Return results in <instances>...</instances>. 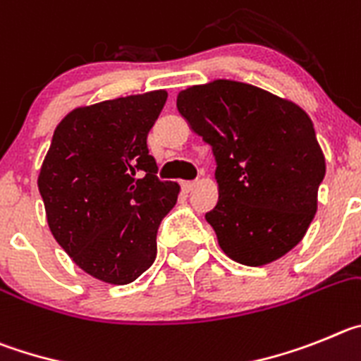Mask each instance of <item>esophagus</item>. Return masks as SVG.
<instances>
[{
    "label": "esophagus",
    "instance_id": "obj_1",
    "mask_svg": "<svg viewBox=\"0 0 361 361\" xmlns=\"http://www.w3.org/2000/svg\"><path fill=\"white\" fill-rule=\"evenodd\" d=\"M194 187H196V181H181V188H183L185 192H190Z\"/></svg>",
    "mask_w": 361,
    "mask_h": 361
}]
</instances>
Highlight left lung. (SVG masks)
Here are the masks:
<instances>
[{
  "instance_id": "8db88e82",
  "label": "left lung",
  "mask_w": 361,
  "mask_h": 361,
  "mask_svg": "<svg viewBox=\"0 0 361 361\" xmlns=\"http://www.w3.org/2000/svg\"><path fill=\"white\" fill-rule=\"evenodd\" d=\"M176 106L216 158L219 201L204 217L221 250L239 264L262 266L295 248L326 176L306 111L235 80L188 87Z\"/></svg>"
}]
</instances>
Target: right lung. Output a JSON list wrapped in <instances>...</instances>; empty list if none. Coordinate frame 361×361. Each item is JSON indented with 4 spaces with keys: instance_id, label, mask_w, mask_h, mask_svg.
<instances>
[{
    "instance_id": "1",
    "label": "right lung",
    "mask_w": 361,
    "mask_h": 361,
    "mask_svg": "<svg viewBox=\"0 0 361 361\" xmlns=\"http://www.w3.org/2000/svg\"><path fill=\"white\" fill-rule=\"evenodd\" d=\"M167 93L73 109L51 136L39 192L55 241L80 269L129 284L157 259V233L180 185L158 180L147 135Z\"/></svg>"
}]
</instances>
